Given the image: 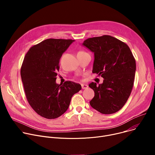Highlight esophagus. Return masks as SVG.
I'll use <instances>...</instances> for the list:
<instances>
[{
    "label": "esophagus",
    "instance_id": "1",
    "mask_svg": "<svg viewBox=\"0 0 155 155\" xmlns=\"http://www.w3.org/2000/svg\"><path fill=\"white\" fill-rule=\"evenodd\" d=\"M81 87H82L83 90L87 89V88L88 87V86L87 84H81Z\"/></svg>",
    "mask_w": 155,
    "mask_h": 155
}]
</instances>
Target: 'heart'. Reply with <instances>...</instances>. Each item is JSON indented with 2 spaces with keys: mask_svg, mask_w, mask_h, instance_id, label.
Wrapping results in <instances>:
<instances>
[{
  "mask_svg": "<svg viewBox=\"0 0 155 155\" xmlns=\"http://www.w3.org/2000/svg\"><path fill=\"white\" fill-rule=\"evenodd\" d=\"M79 52H83V51H79Z\"/></svg>",
  "mask_w": 155,
  "mask_h": 155,
  "instance_id": "1",
  "label": "heart"
}]
</instances>
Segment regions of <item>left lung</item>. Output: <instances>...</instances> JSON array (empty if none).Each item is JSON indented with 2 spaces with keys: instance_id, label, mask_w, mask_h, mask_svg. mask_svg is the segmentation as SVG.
<instances>
[{
  "instance_id": "8db88e82",
  "label": "left lung",
  "mask_w": 155,
  "mask_h": 155,
  "mask_svg": "<svg viewBox=\"0 0 155 155\" xmlns=\"http://www.w3.org/2000/svg\"><path fill=\"white\" fill-rule=\"evenodd\" d=\"M82 45L94 54L93 73L104 78L92 82L94 91L91 106L102 114H112L127 102L134 85L136 60L127 45L110 35L89 38Z\"/></svg>"
}]
</instances>
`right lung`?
<instances>
[{
    "mask_svg": "<svg viewBox=\"0 0 155 155\" xmlns=\"http://www.w3.org/2000/svg\"><path fill=\"white\" fill-rule=\"evenodd\" d=\"M74 40L48 38L32 47L21 68L27 100L34 111L47 119L59 117L69 108L73 95L81 89L71 81L56 83L59 60Z\"/></svg>",
    "mask_w": 155,
    "mask_h": 155,
    "instance_id": "add662e5",
    "label": "right lung"
}]
</instances>
